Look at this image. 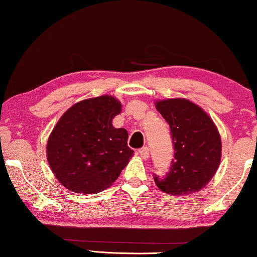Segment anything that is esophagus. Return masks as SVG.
<instances>
[{
    "mask_svg": "<svg viewBox=\"0 0 257 257\" xmlns=\"http://www.w3.org/2000/svg\"><path fill=\"white\" fill-rule=\"evenodd\" d=\"M138 154L143 158V159H147V158H149V156H150L149 147H143V149H140L138 151Z\"/></svg>",
    "mask_w": 257,
    "mask_h": 257,
    "instance_id": "obj_1",
    "label": "esophagus"
}]
</instances>
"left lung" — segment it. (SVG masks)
Instances as JSON below:
<instances>
[{"mask_svg":"<svg viewBox=\"0 0 257 257\" xmlns=\"http://www.w3.org/2000/svg\"><path fill=\"white\" fill-rule=\"evenodd\" d=\"M167 124L174 144L170 172L154 181L172 195H188L212 180L221 160V138L215 124L201 107L184 98L156 103Z\"/></svg>","mask_w":257,"mask_h":257,"instance_id":"1","label":"left lung"}]
</instances>
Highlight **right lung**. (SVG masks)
Listing matches in <instances>:
<instances>
[{"instance_id":"obj_1","label":"right lung","mask_w":257,"mask_h":257,"mask_svg":"<svg viewBox=\"0 0 257 257\" xmlns=\"http://www.w3.org/2000/svg\"><path fill=\"white\" fill-rule=\"evenodd\" d=\"M120 111V101L106 94L72 105L56 124L47 158L66 189L83 194L103 191L128 164L133 151L127 146V131L112 125Z\"/></svg>"}]
</instances>
